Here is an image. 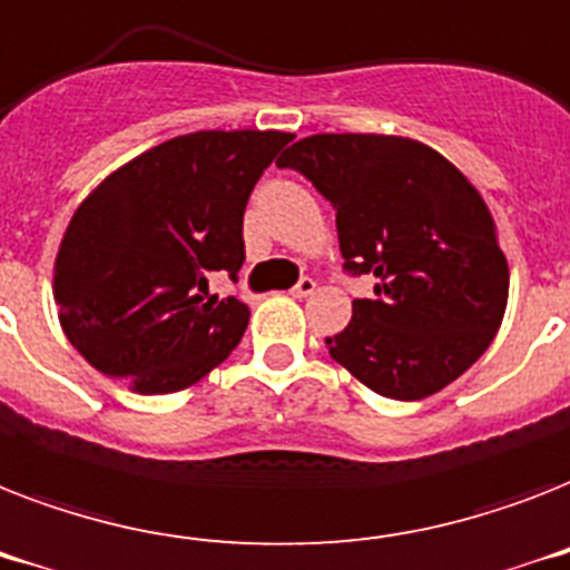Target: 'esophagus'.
I'll return each instance as SVG.
<instances>
[{
    "label": "esophagus",
    "instance_id": "obj_1",
    "mask_svg": "<svg viewBox=\"0 0 570 570\" xmlns=\"http://www.w3.org/2000/svg\"><path fill=\"white\" fill-rule=\"evenodd\" d=\"M314 288H317V285H314L312 276H299L297 285L291 288V294H294V297H312Z\"/></svg>",
    "mask_w": 570,
    "mask_h": 570
}]
</instances>
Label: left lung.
<instances>
[{"label": "left lung", "instance_id": "1", "mask_svg": "<svg viewBox=\"0 0 570 570\" xmlns=\"http://www.w3.org/2000/svg\"><path fill=\"white\" fill-rule=\"evenodd\" d=\"M332 208L350 276L371 299L326 338L330 356L391 400H421L489 350L509 297L494 220L435 149L394 135H312L279 158Z\"/></svg>", "mask_w": 570, "mask_h": 570}]
</instances>
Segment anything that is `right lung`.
<instances>
[{"mask_svg":"<svg viewBox=\"0 0 570 570\" xmlns=\"http://www.w3.org/2000/svg\"><path fill=\"white\" fill-rule=\"evenodd\" d=\"M291 138L179 135L81 203L55 258V303L70 344L99 373L170 394L238 347L249 308L217 297L212 282H238L247 199Z\"/></svg>","mask_w":570,"mask_h":570,"instance_id":"1","label":"right lung"}]
</instances>
